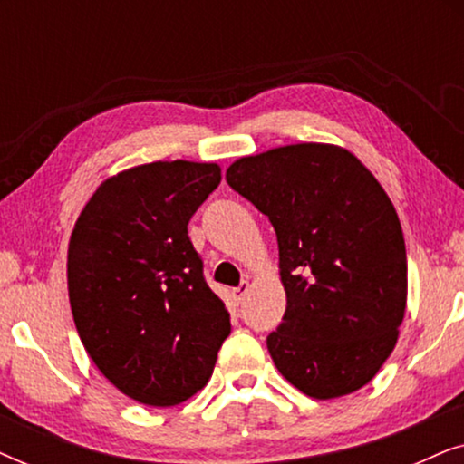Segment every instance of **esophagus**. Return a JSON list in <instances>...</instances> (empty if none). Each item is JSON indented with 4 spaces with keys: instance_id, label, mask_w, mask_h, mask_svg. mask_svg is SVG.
I'll return each instance as SVG.
<instances>
[{
    "instance_id": "obj_1",
    "label": "esophagus",
    "mask_w": 464,
    "mask_h": 464,
    "mask_svg": "<svg viewBox=\"0 0 464 464\" xmlns=\"http://www.w3.org/2000/svg\"><path fill=\"white\" fill-rule=\"evenodd\" d=\"M246 294H249V281H243L238 285V287L232 289V297H234V302H237V304L243 302Z\"/></svg>"
}]
</instances>
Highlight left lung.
Wrapping results in <instances>:
<instances>
[{"label": "left lung", "instance_id": "8db88e82", "mask_svg": "<svg viewBox=\"0 0 464 464\" xmlns=\"http://www.w3.org/2000/svg\"><path fill=\"white\" fill-rule=\"evenodd\" d=\"M270 219L287 294L266 338L276 370L304 395L334 399L376 376L397 344L408 257L397 211L351 151L285 145L226 170Z\"/></svg>", "mask_w": 464, "mask_h": 464}]
</instances>
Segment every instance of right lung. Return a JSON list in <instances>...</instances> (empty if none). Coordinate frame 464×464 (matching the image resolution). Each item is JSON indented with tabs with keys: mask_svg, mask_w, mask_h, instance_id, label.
<instances>
[{
	"mask_svg": "<svg viewBox=\"0 0 464 464\" xmlns=\"http://www.w3.org/2000/svg\"><path fill=\"white\" fill-rule=\"evenodd\" d=\"M219 181L218 164H141L101 183L75 221V327L101 373L139 403L169 408L198 392L230 335V314L188 237Z\"/></svg>",
	"mask_w": 464,
	"mask_h": 464,
	"instance_id": "right-lung-1",
	"label": "right lung"
}]
</instances>
